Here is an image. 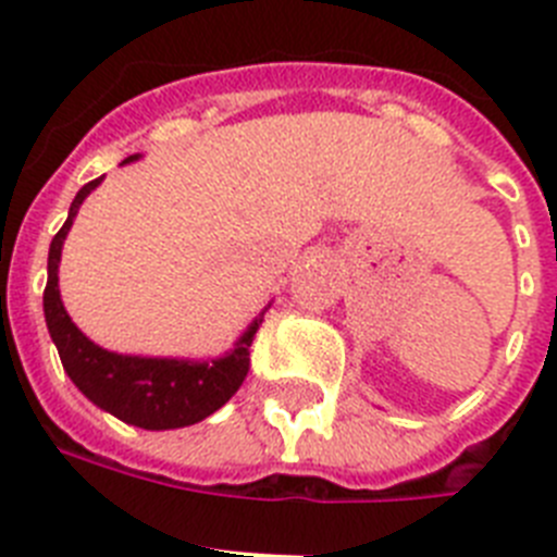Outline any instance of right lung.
<instances>
[{
  "mask_svg": "<svg viewBox=\"0 0 557 557\" xmlns=\"http://www.w3.org/2000/svg\"><path fill=\"white\" fill-rule=\"evenodd\" d=\"M131 156L127 161H133ZM102 178L88 181L77 198L69 206V218L63 228L52 236L47 262V287H44V314L52 343L61 354L63 371L91 398L100 410L111 412L120 421L141 430H178V426L198 424L239 391L250 371V343L262 326L256 318L248 332L239 337L234 351L214 362H186V359H152L125 357L95 346L81 329L72 323L58 293V262L77 209L86 195Z\"/></svg>",
  "mask_w": 557,
  "mask_h": 557,
  "instance_id": "1",
  "label": "right lung"
}]
</instances>
